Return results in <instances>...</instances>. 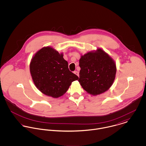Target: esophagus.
<instances>
[{
    "instance_id": "1",
    "label": "esophagus",
    "mask_w": 146,
    "mask_h": 146,
    "mask_svg": "<svg viewBox=\"0 0 146 146\" xmlns=\"http://www.w3.org/2000/svg\"><path fill=\"white\" fill-rule=\"evenodd\" d=\"M74 73L75 74H76L78 76H79V72H78V71H75L74 72Z\"/></svg>"
}]
</instances>
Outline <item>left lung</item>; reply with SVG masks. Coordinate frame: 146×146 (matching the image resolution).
Masks as SVG:
<instances>
[{
  "instance_id": "left-lung-1",
  "label": "left lung",
  "mask_w": 146,
  "mask_h": 146,
  "mask_svg": "<svg viewBox=\"0 0 146 146\" xmlns=\"http://www.w3.org/2000/svg\"><path fill=\"white\" fill-rule=\"evenodd\" d=\"M79 82L86 92L93 96L108 90L115 79L114 60L101 48L81 56Z\"/></svg>"
}]
</instances>
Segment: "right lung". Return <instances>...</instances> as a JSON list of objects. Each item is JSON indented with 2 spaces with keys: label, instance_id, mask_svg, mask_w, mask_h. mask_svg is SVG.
<instances>
[{
  "label": "right lung",
  "instance_id": "1",
  "mask_svg": "<svg viewBox=\"0 0 146 146\" xmlns=\"http://www.w3.org/2000/svg\"><path fill=\"white\" fill-rule=\"evenodd\" d=\"M63 53L50 46L43 47L31 59L30 74L36 88L46 96L56 98L63 96L77 75L68 69Z\"/></svg>",
  "mask_w": 146,
  "mask_h": 146
}]
</instances>
